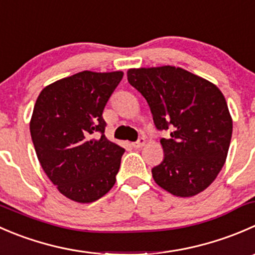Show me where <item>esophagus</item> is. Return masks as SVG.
I'll return each instance as SVG.
<instances>
[{
  "label": "esophagus",
  "mask_w": 255,
  "mask_h": 255,
  "mask_svg": "<svg viewBox=\"0 0 255 255\" xmlns=\"http://www.w3.org/2000/svg\"><path fill=\"white\" fill-rule=\"evenodd\" d=\"M145 142H146V140L143 137H140L138 138L137 141H136V142H132L131 143V146H132L133 148H140V147H142L143 145H145Z\"/></svg>",
  "instance_id": "esophagus-1"
}]
</instances>
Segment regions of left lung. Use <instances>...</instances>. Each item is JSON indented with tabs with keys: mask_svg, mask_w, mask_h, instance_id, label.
Wrapping results in <instances>:
<instances>
[{
	"mask_svg": "<svg viewBox=\"0 0 255 255\" xmlns=\"http://www.w3.org/2000/svg\"><path fill=\"white\" fill-rule=\"evenodd\" d=\"M128 82L150 107L163 161L151 170L155 182L177 197H192L216 180L226 162L233 122L217 85L173 65L131 68Z\"/></svg>",
	"mask_w": 255,
	"mask_h": 255,
	"instance_id": "1",
	"label": "left lung"
}]
</instances>
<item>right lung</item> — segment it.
<instances>
[{
    "label": "right lung",
    "mask_w": 255,
    "mask_h": 255,
    "mask_svg": "<svg viewBox=\"0 0 255 255\" xmlns=\"http://www.w3.org/2000/svg\"><path fill=\"white\" fill-rule=\"evenodd\" d=\"M123 75L84 70L47 85L34 104L29 130L37 157L74 202H94L115 185L125 150L105 137L103 110Z\"/></svg>",
    "instance_id": "add662e5"
}]
</instances>
